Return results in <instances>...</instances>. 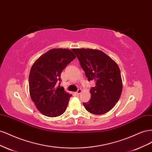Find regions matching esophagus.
Listing matches in <instances>:
<instances>
[{
	"instance_id": "obj_1",
	"label": "esophagus",
	"mask_w": 152,
	"mask_h": 152,
	"mask_svg": "<svg viewBox=\"0 0 152 152\" xmlns=\"http://www.w3.org/2000/svg\"><path fill=\"white\" fill-rule=\"evenodd\" d=\"M81 93H82V89H78V91L76 92V94L77 95H79Z\"/></svg>"
}]
</instances>
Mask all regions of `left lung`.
<instances>
[{"mask_svg": "<svg viewBox=\"0 0 152 152\" xmlns=\"http://www.w3.org/2000/svg\"><path fill=\"white\" fill-rule=\"evenodd\" d=\"M85 72L87 80H95L91 87V99L83 103L89 112L102 115L112 110L120 98L122 91L121 70L108 55L98 49H72Z\"/></svg>", "mask_w": 152, "mask_h": 152, "instance_id": "left-lung-1", "label": "left lung"}]
</instances>
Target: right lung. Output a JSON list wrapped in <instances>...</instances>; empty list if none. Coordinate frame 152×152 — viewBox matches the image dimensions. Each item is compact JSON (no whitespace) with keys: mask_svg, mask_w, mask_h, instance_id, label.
<instances>
[{"mask_svg":"<svg viewBox=\"0 0 152 152\" xmlns=\"http://www.w3.org/2000/svg\"><path fill=\"white\" fill-rule=\"evenodd\" d=\"M76 58L67 49H53L42 55L32 65L29 75L31 100L41 113L56 117L65 112L72 95L56 84L68 64Z\"/></svg>","mask_w":152,"mask_h":152,"instance_id":"right-lung-1","label":"right lung"}]
</instances>
